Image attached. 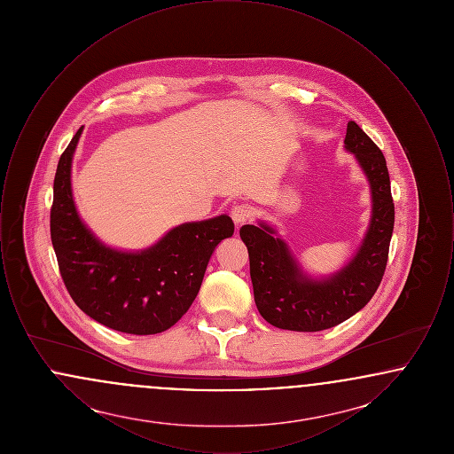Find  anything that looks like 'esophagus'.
<instances>
[{"label": "esophagus", "mask_w": 454, "mask_h": 454, "mask_svg": "<svg viewBox=\"0 0 454 454\" xmlns=\"http://www.w3.org/2000/svg\"><path fill=\"white\" fill-rule=\"evenodd\" d=\"M252 215H254V209L248 204H238L231 209V217L237 224L247 223L252 217Z\"/></svg>", "instance_id": "obj_1"}]
</instances>
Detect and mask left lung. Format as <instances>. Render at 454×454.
Instances as JSON below:
<instances>
[{
    "label": "left lung",
    "mask_w": 454,
    "mask_h": 454,
    "mask_svg": "<svg viewBox=\"0 0 454 454\" xmlns=\"http://www.w3.org/2000/svg\"><path fill=\"white\" fill-rule=\"evenodd\" d=\"M347 152L354 153L366 173L372 215L366 237L344 269L326 279L302 274L287 245L265 223L245 224L239 237L248 248L250 278L259 313L269 324L294 332H320L346 322L366 306L383 279L395 204L387 160L354 121L347 124Z\"/></svg>",
    "instance_id": "1"
}]
</instances>
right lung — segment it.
Returning a JSON list of instances; mask_svg holds the SVG:
<instances>
[{"mask_svg": "<svg viewBox=\"0 0 454 454\" xmlns=\"http://www.w3.org/2000/svg\"><path fill=\"white\" fill-rule=\"evenodd\" d=\"M82 130L59 158L51 207V239L66 289L90 318L112 330L165 332L194 302L217 243L233 235L235 224L221 215L180 224L141 252L106 247L78 216L71 192V161Z\"/></svg>", "mask_w": 454, "mask_h": 454, "instance_id": "add662e5", "label": "right lung"}]
</instances>
